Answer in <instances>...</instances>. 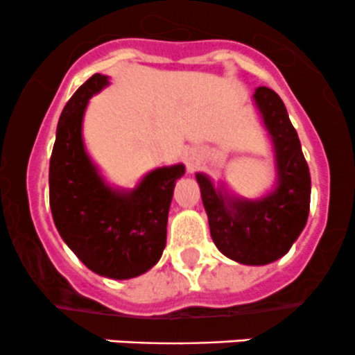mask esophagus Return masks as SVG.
Wrapping results in <instances>:
<instances>
[{
  "mask_svg": "<svg viewBox=\"0 0 355 355\" xmlns=\"http://www.w3.org/2000/svg\"><path fill=\"white\" fill-rule=\"evenodd\" d=\"M200 161H202V157H200L198 149H189V151H185L184 163L185 166H187L189 173H194V171L198 170L200 166Z\"/></svg>",
  "mask_w": 355,
  "mask_h": 355,
  "instance_id": "obj_1",
  "label": "esophagus"
}]
</instances>
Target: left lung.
Returning <instances> with one entry per match:
<instances>
[{
	"label": "left lung",
	"instance_id": "1",
	"mask_svg": "<svg viewBox=\"0 0 355 355\" xmlns=\"http://www.w3.org/2000/svg\"><path fill=\"white\" fill-rule=\"evenodd\" d=\"M252 98L273 142L277 187L252 200L228 194L225 185L214 187L204 173L196 178L214 245L237 263L263 266L285 256L306 227L311 175L280 96L257 87Z\"/></svg>",
	"mask_w": 355,
	"mask_h": 355
}]
</instances>
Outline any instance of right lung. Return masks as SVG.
<instances>
[{"instance_id": "1", "label": "right lung", "mask_w": 355, "mask_h": 355, "mask_svg": "<svg viewBox=\"0 0 355 355\" xmlns=\"http://www.w3.org/2000/svg\"><path fill=\"white\" fill-rule=\"evenodd\" d=\"M108 84L106 75H92L62 111L49 161V206L62 239L89 270L128 280L159 261L175 182L185 166L156 168L132 191L106 184L85 153L82 120L89 99Z\"/></svg>"}]
</instances>
